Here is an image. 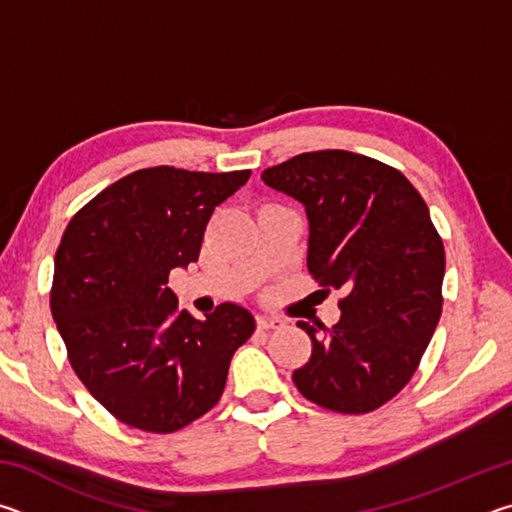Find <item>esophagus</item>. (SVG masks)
<instances>
[{"label": "esophagus", "mask_w": 512, "mask_h": 512, "mask_svg": "<svg viewBox=\"0 0 512 512\" xmlns=\"http://www.w3.org/2000/svg\"><path fill=\"white\" fill-rule=\"evenodd\" d=\"M284 325V320L275 318V316H257V327L259 329H280Z\"/></svg>", "instance_id": "obj_1"}]
</instances>
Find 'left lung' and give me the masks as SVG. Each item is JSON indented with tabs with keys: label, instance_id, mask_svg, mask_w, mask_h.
<instances>
[{
	"label": "left lung",
	"instance_id": "1",
	"mask_svg": "<svg viewBox=\"0 0 512 512\" xmlns=\"http://www.w3.org/2000/svg\"><path fill=\"white\" fill-rule=\"evenodd\" d=\"M262 180L305 207L309 273L345 291L332 329L298 320L311 357L293 381L323 409L375 411L409 384L443 311L429 207L400 171L350 151L300 153Z\"/></svg>",
	"mask_w": 512,
	"mask_h": 512
}]
</instances>
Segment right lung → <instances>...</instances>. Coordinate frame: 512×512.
<instances>
[{"label": "right lung", "instance_id": "obj_1", "mask_svg": "<svg viewBox=\"0 0 512 512\" xmlns=\"http://www.w3.org/2000/svg\"><path fill=\"white\" fill-rule=\"evenodd\" d=\"M248 178L140 169L94 196L60 239L51 314L76 375L128 427L171 433L201 418L255 332L246 307L223 302L196 320L167 287L173 268L198 259L214 207Z\"/></svg>", "mask_w": 512, "mask_h": 512}]
</instances>
